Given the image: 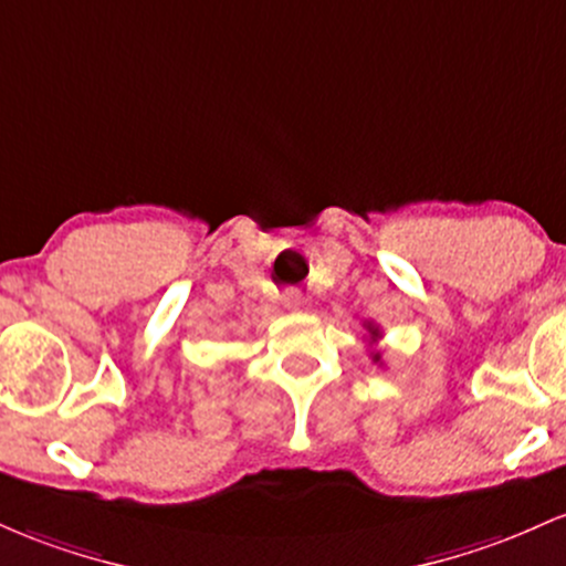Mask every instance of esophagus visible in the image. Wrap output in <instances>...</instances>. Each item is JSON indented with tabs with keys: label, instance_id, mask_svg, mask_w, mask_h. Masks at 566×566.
Masks as SVG:
<instances>
[{
	"label": "esophagus",
	"instance_id": "obj_1",
	"mask_svg": "<svg viewBox=\"0 0 566 566\" xmlns=\"http://www.w3.org/2000/svg\"><path fill=\"white\" fill-rule=\"evenodd\" d=\"M282 303H284V308H293V312H297V308L306 306V295H303L301 290H287L282 297Z\"/></svg>",
	"mask_w": 566,
	"mask_h": 566
}]
</instances>
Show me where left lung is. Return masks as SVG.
Here are the masks:
<instances>
[{"label":"left lung","instance_id":"8db88e82","mask_svg":"<svg viewBox=\"0 0 566 566\" xmlns=\"http://www.w3.org/2000/svg\"><path fill=\"white\" fill-rule=\"evenodd\" d=\"M368 333H370V340H378L381 338V331H378V327L374 325V322H368ZM374 363H381V352H374Z\"/></svg>","mask_w":566,"mask_h":566}]
</instances>
